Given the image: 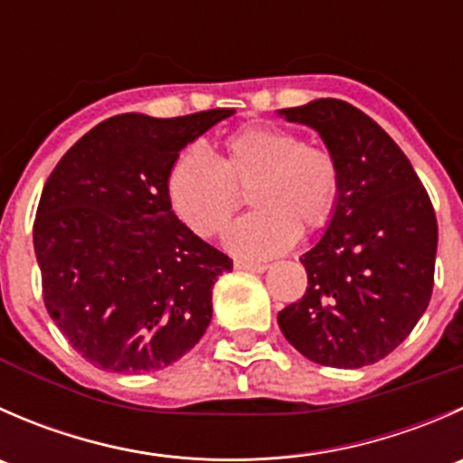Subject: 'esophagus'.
Returning a JSON list of instances; mask_svg holds the SVG:
<instances>
[{
  "label": "esophagus",
  "instance_id": "obj_1",
  "mask_svg": "<svg viewBox=\"0 0 463 463\" xmlns=\"http://www.w3.org/2000/svg\"><path fill=\"white\" fill-rule=\"evenodd\" d=\"M235 269H237V270H249V273H264L266 264H258V261L235 260Z\"/></svg>",
  "mask_w": 463,
  "mask_h": 463
}]
</instances>
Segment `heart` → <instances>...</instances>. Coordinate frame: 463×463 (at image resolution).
<instances>
[{"label":"heart","instance_id":"1","mask_svg":"<svg viewBox=\"0 0 463 463\" xmlns=\"http://www.w3.org/2000/svg\"><path fill=\"white\" fill-rule=\"evenodd\" d=\"M253 213L226 232L228 249L250 260L284 253L298 232L320 231L334 213L340 190V167L322 145L275 125H249L223 138L213 156L190 145L172 163L165 193L176 217L193 232L213 237L240 205L246 190Z\"/></svg>","mask_w":463,"mask_h":463}]
</instances>
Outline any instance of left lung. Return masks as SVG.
I'll return each mask as SVG.
<instances>
[{"label": "left lung", "instance_id": "left-lung-1", "mask_svg": "<svg viewBox=\"0 0 463 463\" xmlns=\"http://www.w3.org/2000/svg\"><path fill=\"white\" fill-rule=\"evenodd\" d=\"M278 114L316 129L340 167L329 226L300 258L309 287L278 325L318 365H372L408 338L430 302L432 202L390 134L349 102L318 98Z\"/></svg>", "mask_w": 463, "mask_h": 463}]
</instances>
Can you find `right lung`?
I'll return each mask as SVG.
<instances>
[{
  "label": "right lung",
  "mask_w": 463,
  "mask_h": 463,
  "mask_svg": "<svg viewBox=\"0 0 463 463\" xmlns=\"http://www.w3.org/2000/svg\"><path fill=\"white\" fill-rule=\"evenodd\" d=\"M232 114L111 116L46 179L33 223L42 296L91 365L163 370L208 329L213 287L232 260L179 222L165 179L185 145Z\"/></svg>",
  "instance_id": "obj_1"
}]
</instances>
